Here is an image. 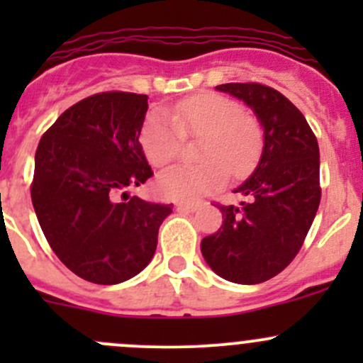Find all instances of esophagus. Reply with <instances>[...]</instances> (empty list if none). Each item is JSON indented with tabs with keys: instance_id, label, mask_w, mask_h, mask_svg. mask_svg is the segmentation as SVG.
<instances>
[{
	"instance_id": "esophagus-1",
	"label": "esophagus",
	"mask_w": 363,
	"mask_h": 363,
	"mask_svg": "<svg viewBox=\"0 0 363 363\" xmlns=\"http://www.w3.org/2000/svg\"><path fill=\"white\" fill-rule=\"evenodd\" d=\"M177 211L196 212V211H199V205H196V203H177Z\"/></svg>"
}]
</instances>
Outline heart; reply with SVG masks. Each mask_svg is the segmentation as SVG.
I'll return each instance as SVG.
<instances>
[{"mask_svg":"<svg viewBox=\"0 0 363 363\" xmlns=\"http://www.w3.org/2000/svg\"><path fill=\"white\" fill-rule=\"evenodd\" d=\"M184 137H202L199 167H172L156 179L164 199L199 202L225 184L226 172L240 177L255 164L262 149V130L237 101L221 94H199L181 101L172 113L152 111L140 128V145L152 167L177 158ZM227 170L225 171L224 168Z\"/></svg>","mask_w":363,"mask_h":363,"instance_id":"obj_1","label":"heart"}]
</instances>
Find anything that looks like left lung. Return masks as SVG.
Here are the masks:
<instances>
[{
  "label": "left lung",
  "mask_w": 363,
  "mask_h": 363,
  "mask_svg": "<svg viewBox=\"0 0 363 363\" xmlns=\"http://www.w3.org/2000/svg\"><path fill=\"white\" fill-rule=\"evenodd\" d=\"M242 100L263 128L252 174L233 193L242 207L221 205L223 225L200 250L207 265L237 284L265 283L302 247L320 205V149L302 112L279 91L256 82L216 86Z\"/></svg>",
  "instance_id": "left-lung-1"
}]
</instances>
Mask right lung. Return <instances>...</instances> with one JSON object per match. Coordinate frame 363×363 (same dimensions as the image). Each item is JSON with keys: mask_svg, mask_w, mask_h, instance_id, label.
Instances as JSON below:
<instances>
[{"mask_svg": "<svg viewBox=\"0 0 363 363\" xmlns=\"http://www.w3.org/2000/svg\"><path fill=\"white\" fill-rule=\"evenodd\" d=\"M147 107L145 94H93L61 113L36 149V218L57 258L89 283L117 284L142 272L172 212V203L126 191L152 177L138 142Z\"/></svg>", "mask_w": 363, "mask_h": 363, "instance_id": "obj_1", "label": "right lung"}]
</instances>
